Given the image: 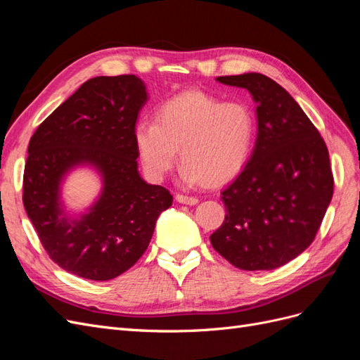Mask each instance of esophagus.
I'll use <instances>...</instances> for the list:
<instances>
[{"instance_id": "34e87169", "label": "esophagus", "mask_w": 360, "mask_h": 360, "mask_svg": "<svg viewBox=\"0 0 360 360\" xmlns=\"http://www.w3.org/2000/svg\"><path fill=\"white\" fill-rule=\"evenodd\" d=\"M176 200H177V202L186 204V205H195V204H198V198L188 197V195H181V193L176 195Z\"/></svg>"}]
</instances>
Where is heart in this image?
<instances>
[{"label": "heart", "mask_w": 360, "mask_h": 360, "mask_svg": "<svg viewBox=\"0 0 360 360\" xmlns=\"http://www.w3.org/2000/svg\"><path fill=\"white\" fill-rule=\"evenodd\" d=\"M255 117L243 102H221L204 91H188L163 102L156 122L141 120L134 141L147 176L162 180L183 165L184 184H221L246 167L255 141Z\"/></svg>", "instance_id": "obj_1"}]
</instances>
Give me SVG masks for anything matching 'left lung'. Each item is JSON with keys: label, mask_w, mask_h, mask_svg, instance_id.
<instances>
[{"label": "left lung", "mask_w": 360, "mask_h": 360, "mask_svg": "<svg viewBox=\"0 0 360 360\" xmlns=\"http://www.w3.org/2000/svg\"><path fill=\"white\" fill-rule=\"evenodd\" d=\"M257 103V139L242 172L222 191L225 221L212 246L242 270H274L307 249L333 195L329 151L282 86L261 73L219 76Z\"/></svg>", "instance_id": "8db88e82"}]
</instances>
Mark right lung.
Returning <instances> with one entry per match:
<instances>
[{
  "instance_id": "right-lung-1",
  "label": "right lung",
  "mask_w": 360,
  "mask_h": 360,
  "mask_svg": "<svg viewBox=\"0 0 360 360\" xmlns=\"http://www.w3.org/2000/svg\"><path fill=\"white\" fill-rule=\"evenodd\" d=\"M148 101L135 75L96 76L63 102L30 139L24 207L53 263L79 278L110 281L146 252L169 191L138 171L134 127ZM90 167L101 191L84 212L62 200L70 172Z\"/></svg>"
}]
</instances>
